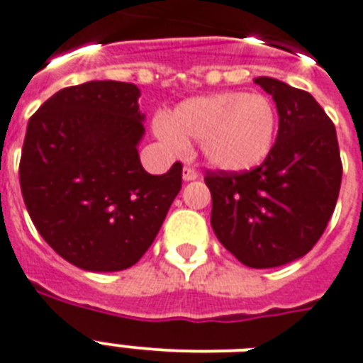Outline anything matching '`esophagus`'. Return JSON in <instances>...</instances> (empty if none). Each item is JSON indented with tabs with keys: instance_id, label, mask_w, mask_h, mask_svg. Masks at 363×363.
Segmentation results:
<instances>
[{
	"instance_id": "34e87169",
	"label": "esophagus",
	"mask_w": 363,
	"mask_h": 363,
	"mask_svg": "<svg viewBox=\"0 0 363 363\" xmlns=\"http://www.w3.org/2000/svg\"><path fill=\"white\" fill-rule=\"evenodd\" d=\"M182 178L184 182H194V179H199V172L193 169V167H184V172H182Z\"/></svg>"
}]
</instances>
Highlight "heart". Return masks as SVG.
Returning a JSON list of instances; mask_svg holds the SVG:
<instances>
[{
	"label": "heart",
	"mask_w": 363,
	"mask_h": 363,
	"mask_svg": "<svg viewBox=\"0 0 363 363\" xmlns=\"http://www.w3.org/2000/svg\"><path fill=\"white\" fill-rule=\"evenodd\" d=\"M155 135L176 150L200 140L203 161L220 172H247L262 164L274 143L277 113L267 96L218 92L182 101L157 116Z\"/></svg>",
	"instance_id": "heart-1"
}]
</instances>
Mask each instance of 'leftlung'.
<instances>
[{
	"label": "left lung",
	"mask_w": 363,
	"mask_h": 363,
	"mask_svg": "<svg viewBox=\"0 0 363 363\" xmlns=\"http://www.w3.org/2000/svg\"><path fill=\"white\" fill-rule=\"evenodd\" d=\"M278 111L277 143L257 169L209 172L211 228L242 265L272 269L306 256L336 208L341 160L336 128L310 92L256 77Z\"/></svg>",
	"instance_id": "8db88e82"
}]
</instances>
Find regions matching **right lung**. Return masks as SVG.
Returning <instances> with one entry per match:
<instances>
[{"mask_svg":"<svg viewBox=\"0 0 363 363\" xmlns=\"http://www.w3.org/2000/svg\"><path fill=\"white\" fill-rule=\"evenodd\" d=\"M140 91L122 81L67 86L27 124L20 160L26 208L44 241L72 265L124 271L154 242L182 189V164L148 174Z\"/></svg>","mask_w":363,"mask_h":363,"instance_id":"obj_1","label":"right lung"}]
</instances>
